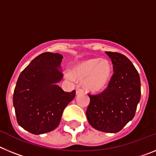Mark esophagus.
<instances>
[{
	"label": "esophagus",
	"mask_w": 156,
	"mask_h": 156,
	"mask_svg": "<svg viewBox=\"0 0 156 156\" xmlns=\"http://www.w3.org/2000/svg\"><path fill=\"white\" fill-rule=\"evenodd\" d=\"M83 90L81 88L76 87V94H80L83 93Z\"/></svg>",
	"instance_id": "34e87169"
}]
</instances>
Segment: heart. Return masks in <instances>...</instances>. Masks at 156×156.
Listing matches in <instances>:
<instances>
[{"label":"heart","instance_id":"b5f03b06","mask_svg":"<svg viewBox=\"0 0 156 156\" xmlns=\"http://www.w3.org/2000/svg\"><path fill=\"white\" fill-rule=\"evenodd\" d=\"M112 75L111 65L107 60L89 58L74 66L71 73H67L69 79L83 80L85 87L92 92H99L107 87Z\"/></svg>","mask_w":156,"mask_h":156}]
</instances>
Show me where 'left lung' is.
Here are the masks:
<instances>
[{"label": "left lung", "instance_id": "obj_1", "mask_svg": "<svg viewBox=\"0 0 156 156\" xmlns=\"http://www.w3.org/2000/svg\"><path fill=\"white\" fill-rule=\"evenodd\" d=\"M113 65V74L101 93L90 94L86 114L92 127L106 133H117L133 119L140 98L138 72L125 55L106 51Z\"/></svg>", "mask_w": 156, "mask_h": 156}]
</instances>
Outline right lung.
I'll return each instance as SVG.
<instances>
[{
  "label": "right lung",
  "mask_w": 156,
  "mask_h": 156,
  "mask_svg": "<svg viewBox=\"0 0 156 156\" xmlns=\"http://www.w3.org/2000/svg\"><path fill=\"white\" fill-rule=\"evenodd\" d=\"M58 53L41 54L24 69L14 90L13 105L17 122L34 134L54 130L60 123L67 105L76 90L66 92L57 83L62 79Z\"/></svg>",
  "instance_id": "obj_1"
}]
</instances>
